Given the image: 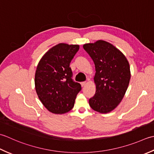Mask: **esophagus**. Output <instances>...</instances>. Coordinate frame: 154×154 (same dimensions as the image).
Segmentation results:
<instances>
[{
	"instance_id": "1",
	"label": "esophagus",
	"mask_w": 154,
	"mask_h": 154,
	"mask_svg": "<svg viewBox=\"0 0 154 154\" xmlns=\"http://www.w3.org/2000/svg\"><path fill=\"white\" fill-rule=\"evenodd\" d=\"M81 84V85H82V86H84L86 84V82H82L80 83Z\"/></svg>"
}]
</instances>
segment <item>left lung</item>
Listing matches in <instances>:
<instances>
[{
    "label": "left lung",
    "instance_id": "1",
    "mask_svg": "<svg viewBox=\"0 0 154 154\" xmlns=\"http://www.w3.org/2000/svg\"><path fill=\"white\" fill-rule=\"evenodd\" d=\"M96 68V94L89 100L94 110L106 114L117 107L123 99L130 80V69L125 56L104 40L84 45Z\"/></svg>",
    "mask_w": 154,
    "mask_h": 154
}]
</instances>
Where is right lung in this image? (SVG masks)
I'll use <instances>...</instances> for the list:
<instances>
[{
	"instance_id": "1",
	"label": "right lung",
	"mask_w": 154,
	"mask_h": 154,
	"mask_svg": "<svg viewBox=\"0 0 154 154\" xmlns=\"http://www.w3.org/2000/svg\"><path fill=\"white\" fill-rule=\"evenodd\" d=\"M79 45L60 43L40 59L35 73V89L45 107L54 114H64L74 106L80 84L72 79L70 63Z\"/></svg>"
}]
</instances>
